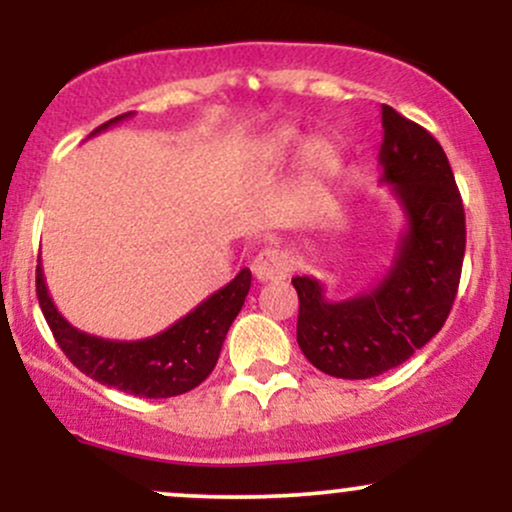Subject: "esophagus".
Wrapping results in <instances>:
<instances>
[{
	"label": "esophagus",
	"mask_w": 512,
	"mask_h": 512,
	"mask_svg": "<svg viewBox=\"0 0 512 512\" xmlns=\"http://www.w3.org/2000/svg\"><path fill=\"white\" fill-rule=\"evenodd\" d=\"M291 267H293L291 257L286 255V252L267 248L255 257V262H252V274H255L260 281H276L289 276Z\"/></svg>",
	"instance_id": "esophagus-1"
}]
</instances>
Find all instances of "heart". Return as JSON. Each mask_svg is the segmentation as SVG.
Masks as SVG:
<instances>
[{
    "label": "heart",
    "instance_id": "obj_1",
    "mask_svg": "<svg viewBox=\"0 0 512 512\" xmlns=\"http://www.w3.org/2000/svg\"><path fill=\"white\" fill-rule=\"evenodd\" d=\"M296 146H298V134L289 127H281L264 139L262 156L269 166H276V163H284L286 158L296 151ZM337 161H339L337 149H334V144L325 142V139H313V142L303 146L301 163H303L305 175H308L310 180L322 182L325 178H330L334 168H337Z\"/></svg>",
    "mask_w": 512,
    "mask_h": 512
}]
</instances>
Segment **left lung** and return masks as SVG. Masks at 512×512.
<instances>
[{"instance_id": "left-lung-1", "label": "left lung", "mask_w": 512, "mask_h": 512, "mask_svg": "<svg viewBox=\"0 0 512 512\" xmlns=\"http://www.w3.org/2000/svg\"><path fill=\"white\" fill-rule=\"evenodd\" d=\"M380 182L390 185L407 228L378 284L330 301L315 276H293L298 346L322 373L366 380L397 368L448 320L464 260V209L455 175L424 127L383 105Z\"/></svg>"}]
</instances>
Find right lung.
<instances>
[{
	"mask_svg": "<svg viewBox=\"0 0 512 512\" xmlns=\"http://www.w3.org/2000/svg\"><path fill=\"white\" fill-rule=\"evenodd\" d=\"M127 117H132V113L115 117L93 129L91 137ZM250 284V269H240L236 279L211 293L207 301L173 322L168 330L154 337L137 339V342H117V339L93 337V334L76 330L72 322L64 320L50 298L43 264L35 269V291H38L40 308L69 361L101 385L146 399L182 395L209 378L219 361L228 327L243 308Z\"/></svg>",
	"mask_w": 512,
	"mask_h": 512,
	"instance_id": "obj_1",
	"label": "right lung"
}]
</instances>
